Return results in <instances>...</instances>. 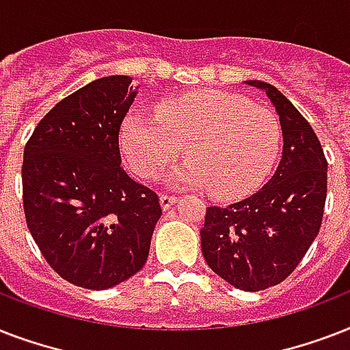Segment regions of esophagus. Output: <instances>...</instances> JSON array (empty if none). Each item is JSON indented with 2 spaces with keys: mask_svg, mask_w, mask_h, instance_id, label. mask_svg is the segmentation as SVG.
Wrapping results in <instances>:
<instances>
[{
  "mask_svg": "<svg viewBox=\"0 0 350 350\" xmlns=\"http://www.w3.org/2000/svg\"><path fill=\"white\" fill-rule=\"evenodd\" d=\"M178 202V196H170V194H161L159 196V203H161V207L169 208L170 205H174Z\"/></svg>",
  "mask_w": 350,
  "mask_h": 350,
  "instance_id": "obj_1",
  "label": "esophagus"
}]
</instances>
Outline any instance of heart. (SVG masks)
<instances>
[{
	"instance_id": "obj_1",
	"label": "heart",
	"mask_w": 350,
	"mask_h": 350,
	"mask_svg": "<svg viewBox=\"0 0 350 350\" xmlns=\"http://www.w3.org/2000/svg\"><path fill=\"white\" fill-rule=\"evenodd\" d=\"M282 145V125L267 107L245 96L198 90L158 105V118L134 112L121 126V148L137 176L154 180L183 154L176 172L189 187H211L219 198L256 191L271 174Z\"/></svg>"
}]
</instances>
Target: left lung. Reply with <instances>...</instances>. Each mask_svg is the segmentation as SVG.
Here are the masks:
<instances>
[{
  "instance_id": "obj_1",
  "label": "left lung",
  "mask_w": 350,
  "mask_h": 350,
  "mask_svg": "<svg viewBox=\"0 0 350 350\" xmlns=\"http://www.w3.org/2000/svg\"><path fill=\"white\" fill-rule=\"evenodd\" d=\"M283 131L276 172L260 191L227 207H207L202 252L207 265L241 291L282 283L320 232L327 200V159L318 136L296 107L265 81Z\"/></svg>"
}]
</instances>
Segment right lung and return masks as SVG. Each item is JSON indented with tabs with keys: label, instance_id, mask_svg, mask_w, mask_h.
Here are the masks:
<instances>
[{
	"label": "right lung",
	"instance_id": "obj_1",
	"mask_svg": "<svg viewBox=\"0 0 350 350\" xmlns=\"http://www.w3.org/2000/svg\"><path fill=\"white\" fill-rule=\"evenodd\" d=\"M129 76L67 96L25 145L27 227L46 263L78 287L103 291L147 261L159 198L121 167L120 129L136 98Z\"/></svg>",
	"mask_w": 350,
	"mask_h": 350
}]
</instances>
